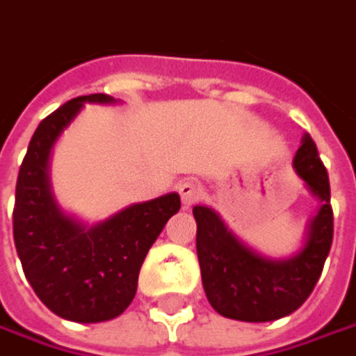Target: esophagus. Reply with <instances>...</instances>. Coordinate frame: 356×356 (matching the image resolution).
Listing matches in <instances>:
<instances>
[{"mask_svg": "<svg viewBox=\"0 0 356 356\" xmlns=\"http://www.w3.org/2000/svg\"><path fill=\"white\" fill-rule=\"evenodd\" d=\"M179 195H181V203L185 207H191L199 199V195H201V189H199V185L195 181H183L179 185Z\"/></svg>", "mask_w": 356, "mask_h": 356, "instance_id": "1", "label": "esophagus"}]
</instances>
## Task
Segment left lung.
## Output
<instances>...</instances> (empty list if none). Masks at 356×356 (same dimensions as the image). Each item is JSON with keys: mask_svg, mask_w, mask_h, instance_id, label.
I'll use <instances>...</instances> for the list:
<instances>
[{"mask_svg": "<svg viewBox=\"0 0 356 356\" xmlns=\"http://www.w3.org/2000/svg\"><path fill=\"white\" fill-rule=\"evenodd\" d=\"M294 167L321 199V209L308 225L304 248L288 260L261 258L225 227L213 209L193 207L203 288L209 304L225 318L270 323L288 316L302 306L323 274L334 218L328 173L310 135H304Z\"/></svg>", "mask_w": 356, "mask_h": 356, "instance_id": "obj_1", "label": "left lung"}]
</instances>
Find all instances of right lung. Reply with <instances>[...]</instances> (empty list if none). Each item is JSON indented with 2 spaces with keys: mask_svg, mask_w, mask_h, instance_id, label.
<instances>
[{
  "mask_svg": "<svg viewBox=\"0 0 356 356\" xmlns=\"http://www.w3.org/2000/svg\"><path fill=\"white\" fill-rule=\"evenodd\" d=\"M84 102L113 98L78 96L38 124L15 183L13 241L28 282L54 314L74 323H102L133 302L145 256L179 211L181 199L167 193L136 203L92 227L64 216L50 191L48 157Z\"/></svg>",
  "mask_w": 356,
  "mask_h": 356,
  "instance_id": "add662e5",
  "label": "right lung"
}]
</instances>
